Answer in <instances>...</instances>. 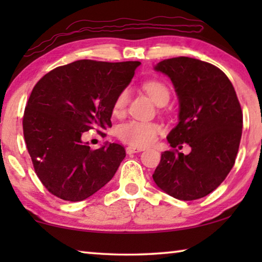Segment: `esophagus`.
<instances>
[{
	"mask_svg": "<svg viewBox=\"0 0 262 262\" xmlns=\"http://www.w3.org/2000/svg\"><path fill=\"white\" fill-rule=\"evenodd\" d=\"M142 148H136V147H127L126 148V151H127V154L128 155H132V154H135V152H140V151H142Z\"/></svg>",
	"mask_w": 262,
	"mask_h": 262,
	"instance_id": "1",
	"label": "esophagus"
}]
</instances>
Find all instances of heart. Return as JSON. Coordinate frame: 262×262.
Segmentation results:
<instances>
[{
  "label": "heart",
  "instance_id": "heart-1",
  "mask_svg": "<svg viewBox=\"0 0 262 262\" xmlns=\"http://www.w3.org/2000/svg\"><path fill=\"white\" fill-rule=\"evenodd\" d=\"M143 89L155 104L161 105L163 103H167L168 99H170V90L162 82L155 81V79L148 81L143 84ZM128 98H129L128 90H122L118 95L113 103V113L115 115H120L125 112L128 104ZM159 132H161V126L157 125V123L132 120L122 123L118 128L117 135L119 136V139L133 145V147L143 148L152 144L156 141Z\"/></svg>",
  "mask_w": 262,
  "mask_h": 262
}]
</instances>
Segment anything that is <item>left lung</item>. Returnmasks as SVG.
<instances>
[{
    "instance_id": "8db88e82",
    "label": "left lung",
    "mask_w": 262,
    "mask_h": 262,
    "mask_svg": "<svg viewBox=\"0 0 262 262\" xmlns=\"http://www.w3.org/2000/svg\"><path fill=\"white\" fill-rule=\"evenodd\" d=\"M155 70L170 77L179 100V122L167 135L173 150L162 154L152 178L178 200L206 196L227 178L242 139L243 112L227 75L187 56L163 60ZM187 143L188 155L175 150Z\"/></svg>"
}]
</instances>
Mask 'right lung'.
<instances>
[{
  "mask_svg": "<svg viewBox=\"0 0 262 262\" xmlns=\"http://www.w3.org/2000/svg\"><path fill=\"white\" fill-rule=\"evenodd\" d=\"M139 61L78 60L46 74L25 107L26 148L42 185L66 201H82L113 178L125 148L92 150L83 133L112 127L113 103L134 76Z\"/></svg>",
  "mask_w": 262,
  "mask_h": 262,
  "instance_id": "add662e5",
  "label": "right lung"
}]
</instances>
